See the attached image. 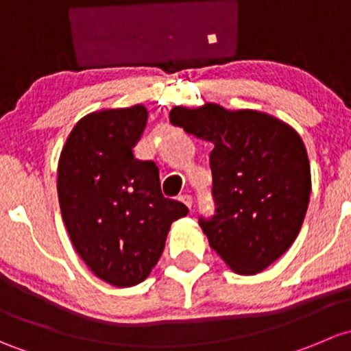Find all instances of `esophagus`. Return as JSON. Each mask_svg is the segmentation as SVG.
Returning a JSON list of instances; mask_svg holds the SVG:
<instances>
[{
    "label": "esophagus",
    "instance_id": "1",
    "mask_svg": "<svg viewBox=\"0 0 351 351\" xmlns=\"http://www.w3.org/2000/svg\"><path fill=\"white\" fill-rule=\"evenodd\" d=\"M179 199H180V201H182V202H184V204H186V206H187V208H189V209H191V208H193V197H191V196H189V194H182V196H180V197H179Z\"/></svg>",
    "mask_w": 351,
    "mask_h": 351
}]
</instances>
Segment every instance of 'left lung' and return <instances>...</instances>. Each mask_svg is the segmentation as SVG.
<instances>
[{
  "label": "left lung",
  "instance_id": "obj_1",
  "mask_svg": "<svg viewBox=\"0 0 351 351\" xmlns=\"http://www.w3.org/2000/svg\"><path fill=\"white\" fill-rule=\"evenodd\" d=\"M171 123L213 143L215 215L199 218L209 245L241 276L262 272L294 243L311 194L308 152L287 123L215 103L176 106Z\"/></svg>",
  "mask_w": 351,
  "mask_h": 351
}]
</instances>
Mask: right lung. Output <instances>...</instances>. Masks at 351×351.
I'll return each mask as SVG.
<instances>
[{
    "mask_svg": "<svg viewBox=\"0 0 351 351\" xmlns=\"http://www.w3.org/2000/svg\"><path fill=\"white\" fill-rule=\"evenodd\" d=\"M147 118L142 104L88 114L67 136L57 169L60 213L75 252L117 287L149 277L171 225L189 213L164 197L155 162L133 155Z\"/></svg>",
    "mask_w": 351,
    "mask_h": 351,
    "instance_id": "obj_1",
    "label": "right lung"
}]
</instances>
